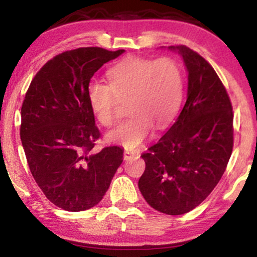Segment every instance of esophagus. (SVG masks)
I'll return each instance as SVG.
<instances>
[{
    "label": "esophagus",
    "instance_id": "1",
    "mask_svg": "<svg viewBox=\"0 0 257 257\" xmlns=\"http://www.w3.org/2000/svg\"><path fill=\"white\" fill-rule=\"evenodd\" d=\"M137 155L138 153L135 151H132V150H124V158H132Z\"/></svg>",
    "mask_w": 257,
    "mask_h": 257
}]
</instances>
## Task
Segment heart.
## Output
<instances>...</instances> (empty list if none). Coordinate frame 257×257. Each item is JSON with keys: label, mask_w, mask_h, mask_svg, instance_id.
<instances>
[{"label": "heart", "mask_w": 257, "mask_h": 257, "mask_svg": "<svg viewBox=\"0 0 257 257\" xmlns=\"http://www.w3.org/2000/svg\"><path fill=\"white\" fill-rule=\"evenodd\" d=\"M107 83L94 81L87 96L100 124L116 122L118 101L131 116L107 133L110 143L135 149L151 134L153 124H167L178 112L184 94V72L175 59L129 57L106 73Z\"/></svg>", "instance_id": "heart-1"}]
</instances>
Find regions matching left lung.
<instances>
[{
	"label": "left lung",
	"instance_id": "left-lung-1",
	"mask_svg": "<svg viewBox=\"0 0 257 257\" xmlns=\"http://www.w3.org/2000/svg\"><path fill=\"white\" fill-rule=\"evenodd\" d=\"M188 72L187 99L172 126L141 155L139 190L156 210L182 215L204 200L225 173L233 150V111L210 64L186 46H170Z\"/></svg>",
	"mask_w": 257,
	"mask_h": 257
}]
</instances>
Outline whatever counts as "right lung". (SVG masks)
Instances as JSON below:
<instances>
[{
	"label": "right lung",
	"instance_id": "1",
	"mask_svg": "<svg viewBox=\"0 0 257 257\" xmlns=\"http://www.w3.org/2000/svg\"><path fill=\"white\" fill-rule=\"evenodd\" d=\"M123 52L83 47L60 53L25 94L20 139L26 161L44 196L66 211L98 204L123 162L119 146L93 153L101 134L87 96L94 73Z\"/></svg>",
	"mask_w": 257,
	"mask_h": 257
}]
</instances>
